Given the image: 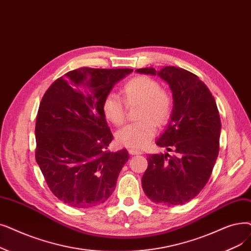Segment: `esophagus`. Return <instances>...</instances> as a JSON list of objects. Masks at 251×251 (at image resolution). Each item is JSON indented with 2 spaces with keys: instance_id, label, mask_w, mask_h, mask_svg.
I'll list each match as a JSON object with an SVG mask.
<instances>
[{
  "instance_id": "esophagus-1",
  "label": "esophagus",
  "mask_w": 251,
  "mask_h": 251,
  "mask_svg": "<svg viewBox=\"0 0 251 251\" xmlns=\"http://www.w3.org/2000/svg\"><path fill=\"white\" fill-rule=\"evenodd\" d=\"M128 151H129V154L130 155H141L143 154V152H141L140 151H137V150H133V149H129L128 150Z\"/></svg>"
}]
</instances>
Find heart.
Listing matches in <instances>:
<instances>
[{
	"label": "heart",
	"instance_id": "obj_1",
	"mask_svg": "<svg viewBox=\"0 0 251 251\" xmlns=\"http://www.w3.org/2000/svg\"><path fill=\"white\" fill-rule=\"evenodd\" d=\"M121 93L127 105L140 103L137 115L140 122L120 129L116 135L118 144L133 150L144 149L156 134L154 124L162 127L169 122L173 111L172 96L161 88L157 80L145 75L128 79L122 86ZM101 111L107 121L116 126L125 122V104L115 93L103 97Z\"/></svg>",
	"mask_w": 251,
	"mask_h": 251
}]
</instances>
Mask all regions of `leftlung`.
Returning <instances> with one entry per match:
<instances>
[{
	"mask_svg": "<svg viewBox=\"0 0 251 251\" xmlns=\"http://www.w3.org/2000/svg\"><path fill=\"white\" fill-rule=\"evenodd\" d=\"M159 75L170 87L173 111L169 124L156 145L176 155H149L141 178L152 202L182 205L195 198L208 181L220 151L221 118L207 86L191 72L176 67L136 70Z\"/></svg>",
	"mask_w": 251,
	"mask_h": 251,
	"instance_id": "8db88e82",
	"label": "left lung"
}]
</instances>
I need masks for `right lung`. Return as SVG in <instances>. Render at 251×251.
Masks as SVG:
<instances>
[{"label": "right lung", "instance_id": "add662e5", "mask_svg": "<svg viewBox=\"0 0 251 251\" xmlns=\"http://www.w3.org/2000/svg\"><path fill=\"white\" fill-rule=\"evenodd\" d=\"M131 69L81 68L54 81L36 121V161L51 192L63 203L88 208L116 188L127 150L108 151L114 136L101 111L103 97Z\"/></svg>", "mask_w": 251, "mask_h": 251}]
</instances>
